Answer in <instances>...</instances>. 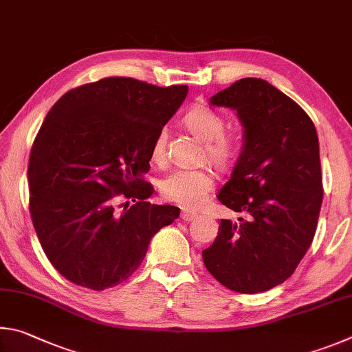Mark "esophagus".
<instances>
[{
    "label": "esophagus",
    "mask_w": 352,
    "mask_h": 352,
    "mask_svg": "<svg viewBox=\"0 0 352 352\" xmlns=\"http://www.w3.org/2000/svg\"><path fill=\"white\" fill-rule=\"evenodd\" d=\"M196 217H198V213L192 212V210H187V208H184V210L181 212V218L184 221H193Z\"/></svg>",
    "instance_id": "esophagus-1"
}]
</instances>
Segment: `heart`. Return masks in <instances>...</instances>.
I'll return each instance as SVG.
<instances>
[{
  "instance_id": "1",
  "label": "heart",
  "mask_w": 352,
  "mask_h": 352,
  "mask_svg": "<svg viewBox=\"0 0 352 352\" xmlns=\"http://www.w3.org/2000/svg\"><path fill=\"white\" fill-rule=\"evenodd\" d=\"M184 125L196 138L204 140V154L218 168H227L235 162L239 153V140L235 134L224 131V117L204 104H195L182 117ZM166 129L160 128L154 135L151 159L162 162L165 159ZM214 186L212 173L207 168L175 170L160 181L159 190L166 201L182 207L196 208L204 204Z\"/></svg>"
}]
</instances>
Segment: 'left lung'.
<instances>
[{"instance_id":"1","label":"left lung","mask_w":352,"mask_h":352,"mask_svg":"<svg viewBox=\"0 0 352 352\" xmlns=\"http://www.w3.org/2000/svg\"><path fill=\"white\" fill-rule=\"evenodd\" d=\"M236 109L244 144L221 204L243 213L221 219L202 250L208 272L239 294H258L291 276L316 235L323 201L317 129L306 111L263 78H241L210 98Z\"/></svg>"}]
</instances>
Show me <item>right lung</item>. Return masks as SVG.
Returning <instances> with one entry per match:
<instances>
[{
    "label": "right lung",
    "instance_id": "obj_1",
    "mask_svg": "<svg viewBox=\"0 0 352 352\" xmlns=\"http://www.w3.org/2000/svg\"><path fill=\"white\" fill-rule=\"evenodd\" d=\"M187 91L107 77L67 91L47 113L30 148L29 212L47 260L74 285L103 291L128 280L150 239L179 217L146 201L154 188L144 175L154 135Z\"/></svg>",
    "mask_w": 352,
    "mask_h": 352
}]
</instances>
